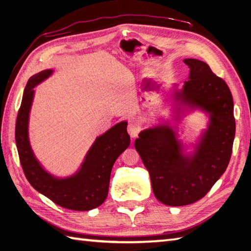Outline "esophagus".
<instances>
[{
    "label": "esophagus",
    "instance_id": "34e87169",
    "mask_svg": "<svg viewBox=\"0 0 251 251\" xmlns=\"http://www.w3.org/2000/svg\"><path fill=\"white\" fill-rule=\"evenodd\" d=\"M127 130H128V134L131 138H136L138 134H139V127L136 124H129L128 127H127Z\"/></svg>",
    "mask_w": 251,
    "mask_h": 251
}]
</instances>
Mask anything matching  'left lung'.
I'll return each instance as SVG.
<instances>
[{"instance_id":"8db88e82","label":"left lung","mask_w":251,"mask_h":251,"mask_svg":"<svg viewBox=\"0 0 251 251\" xmlns=\"http://www.w3.org/2000/svg\"><path fill=\"white\" fill-rule=\"evenodd\" d=\"M190 68L188 81L172 88V100L183 115L201 111L206 127L194 142L184 145L172 120L143 129L135 148L150 174L156 199L168 206H184L204 197L230 162L235 120L232 94L226 83L212 73L206 62L194 58L183 60ZM191 148L190 152L186 150Z\"/></svg>"}]
</instances>
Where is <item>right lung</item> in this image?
Listing matches in <instances>:
<instances>
[{
  "mask_svg": "<svg viewBox=\"0 0 251 251\" xmlns=\"http://www.w3.org/2000/svg\"><path fill=\"white\" fill-rule=\"evenodd\" d=\"M52 73V69H46L34 74L25 88L15 130L21 166L30 184L55 204L77 211L94 209L105 201L112 167L116 158L130 145L127 121L117 123L104 134L96 138L81 166L74 174L58 177L47 172L32 150L29 119L35 94L34 87Z\"/></svg>",
  "mask_w": 251,
  "mask_h": 251,
  "instance_id": "add662e5",
  "label": "right lung"
}]
</instances>
